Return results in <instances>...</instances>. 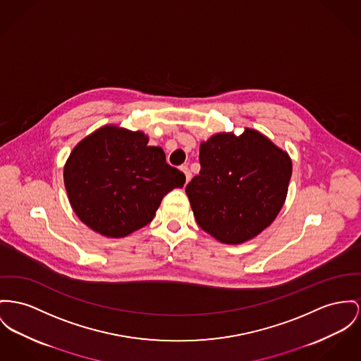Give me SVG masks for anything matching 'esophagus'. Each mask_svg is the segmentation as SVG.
Segmentation results:
<instances>
[{
  "label": "esophagus",
  "mask_w": 361,
  "mask_h": 361,
  "mask_svg": "<svg viewBox=\"0 0 361 361\" xmlns=\"http://www.w3.org/2000/svg\"><path fill=\"white\" fill-rule=\"evenodd\" d=\"M180 169L183 171V173H185V176H186V182H189V180L192 179V172H190V169H189V167H188L186 164H185V166H182Z\"/></svg>",
  "instance_id": "obj_1"
}]
</instances>
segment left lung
<instances>
[{
    "label": "left lung",
    "instance_id": "1",
    "mask_svg": "<svg viewBox=\"0 0 361 361\" xmlns=\"http://www.w3.org/2000/svg\"><path fill=\"white\" fill-rule=\"evenodd\" d=\"M200 164L186 194L197 224L217 240H252L283 207L291 160L259 131L211 137L200 146Z\"/></svg>",
    "mask_w": 361,
    "mask_h": 361
}]
</instances>
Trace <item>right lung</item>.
<instances>
[{
    "label": "right lung",
    "mask_w": 361,
    "mask_h": 361,
    "mask_svg": "<svg viewBox=\"0 0 361 361\" xmlns=\"http://www.w3.org/2000/svg\"><path fill=\"white\" fill-rule=\"evenodd\" d=\"M186 176L141 131L105 126L73 147L64 183L75 214L92 230L121 238L152 221L163 197Z\"/></svg>",
    "instance_id": "1"
}]
</instances>
